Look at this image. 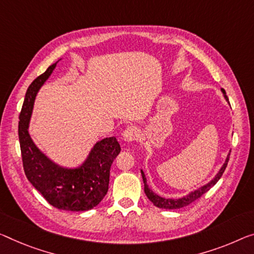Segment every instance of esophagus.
Masks as SVG:
<instances>
[{"label": "esophagus", "instance_id": "34e87169", "mask_svg": "<svg viewBox=\"0 0 254 254\" xmlns=\"http://www.w3.org/2000/svg\"><path fill=\"white\" fill-rule=\"evenodd\" d=\"M124 139L127 142H132V140H137L140 137V129L137 126H129L124 130Z\"/></svg>", "mask_w": 254, "mask_h": 254}]
</instances>
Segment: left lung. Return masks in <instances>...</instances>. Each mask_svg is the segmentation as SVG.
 Segmentation results:
<instances>
[{
	"label": "left lung",
	"instance_id": "1",
	"mask_svg": "<svg viewBox=\"0 0 254 254\" xmlns=\"http://www.w3.org/2000/svg\"><path fill=\"white\" fill-rule=\"evenodd\" d=\"M222 93H224V96L225 99L228 101V97L226 95V92L225 89H221ZM229 155H231V152H229V154L227 155V159H226V161L224 163V166L221 167V169L219 170V173L217 174V176L214 177L211 182L208 183V184L200 187V189L194 190V192L190 193L189 195H186V196H183L181 198H165V197H161L159 196L158 194H155L153 190L149 189V185H147L146 183V178H145V175H144L143 170H140V174H142V177H143V182H144V192H145L146 196L149 197V200L153 203L155 206H158L160 209H168V210H173V209H179V208H183V206H186L192 203L195 200H197L198 197H201L202 195L204 193L208 192V190L211 189L212 186H214L217 184V182L219 181L220 177L222 176V174H224V171L226 169V167H227V163H228V160H229Z\"/></svg>",
	"mask_w": 254,
	"mask_h": 254
}]
</instances>
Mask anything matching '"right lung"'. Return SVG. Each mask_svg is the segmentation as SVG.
Masks as SVG:
<instances>
[{
    "label": "right lung",
    "mask_w": 254,
    "mask_h": 254,
    "mask_svg": "<svg viewBox=\"0 0 254 254\" xmlns=\"http://www.w3.org/2000/svg\"><path fill=\"white\" fill-rule=\"evenodd\" d=\"M57 64L50 65L27 89L18 127L22 166L27 179L54 208L86 211L99 204L108 193L110 168L122 149L114 136L103 138L95 144L83 166L76 169L59 167L37 149L28 134L34 100Z\"/></svg>",
    "instance_id": "obj_1"
}]
</instances>
